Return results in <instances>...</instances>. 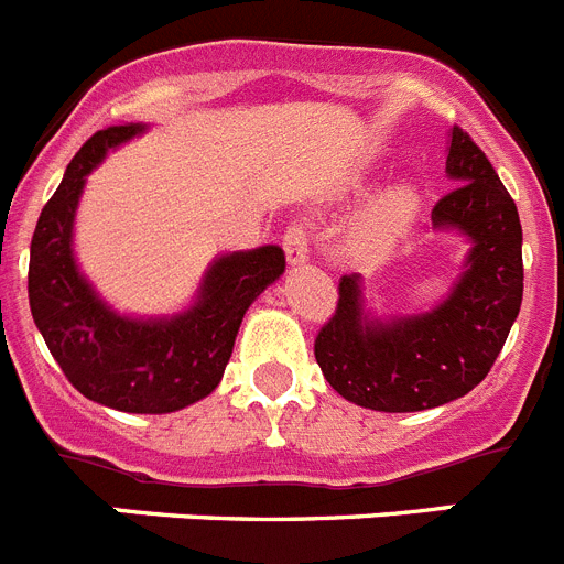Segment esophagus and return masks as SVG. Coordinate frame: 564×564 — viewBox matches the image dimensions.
Masks as SVG:
<instances>
[{"mask_svg":"<svg viewBox=\"0 0 564 564\" xmlns=\"http://www.w3.org/2000/svg\"><path fill=\"white\" fill-rule=\"evenodd\" d=\"M282 248H285V257L291 265H302L307 259V251H311V231L302 223H293L285 237H282Z\"/></svg>","mask_w":564,"mask_h":564,"instance_id":"1","label":"esophagus"}]
</instances>
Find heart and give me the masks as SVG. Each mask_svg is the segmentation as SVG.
Returning a JSON list of instances; mask_svg holds the SVG:
<instances>
[{"instance_id":"1","label":"heart","mask_w":564,"mask_h":564,"mask_svg":"<svg viewBox=\"0 0 564 564\" xmlns=\"http://www.w3.org/2000/svg\"><path fill=\"white\" fill-rule=\"evenodd\" d=\"M417 212H421V194H417L415 186L403 183V186L390 188L361 214V220L356 223V231H352V239L367 253L390 251L398 239L410 231Z\"/></svg>"}]
</instances>
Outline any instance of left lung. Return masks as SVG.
<instances>
[{"label":"left lung","instance_id":"8db88e82","mask_svg":"<svg viewBox=\"0 0 564 564\" xmlns=\"http://www.w3.org/2000/svg\"><path fill=\"white\" fill-rule=\"evenodd\" d=\"M446 174L457 183L432 208V226L471 242L452 293L430 313L390 322L364 313L361 276H341L338 305L316 336L333 390L364 410L421 412L471 392L495 367L522 305V226L486 152L460 127Z\"/></svg>","mask_w":564,"mask_h":564}]
</instances>
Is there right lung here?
<instances>
[{
    "label": "right lung",
    "mask_w": 564,
    "mask_h": 564,
    "mask_svg": "<svg viewBox=\"0 0 564 564\" xmlns=\"http://www.w3.org/2000/svg\"><path fill=\"white\" fill-rule=\"evenodd\" d=\"M123 123L96 132L76 152L30 239L28 296L33 322L67 381L89 401L134 415H163L212 395L231 358L242 316L285 271L279 246L217 257L197 302L169 318L115 313L78 271L73 220L87 174L109 149L143 132Z\"/></svg>",
    "instance_id": "obj_1"
}]
</instances>
